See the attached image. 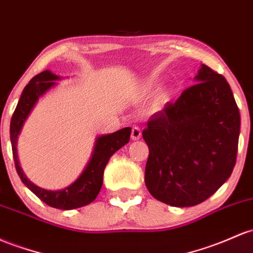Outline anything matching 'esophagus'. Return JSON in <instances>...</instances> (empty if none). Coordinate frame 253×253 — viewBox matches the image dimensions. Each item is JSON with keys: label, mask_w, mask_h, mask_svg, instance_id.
Returning <instances> with one entry per match:
<instances>
[{"label": "esophagus", "mask_w": 253, "mask_h": 253, "mask_svg": "<svg viewBox=\"0 0 253 253\" xmlns=\"http://www.w3.org/2000/svg\"><path fill=\"white\" fill-rule=\"evenodd\" d=\"M131 138L132 140H139L141 138V129L139 127L134 126L132 128V133H131Z\"/></svg>", "instance_id": "1"}]
</instances>
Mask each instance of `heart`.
I'll return each mask as SVG.
<instances>
[{"label":"heart","instance_id":"b5f03b06","mask_svg":"<svg viewBox=\"0 0 253 253\" xmlns=\"http://www.w3.org/2000/svg\"><path fill=\"white\" fill-rule=\"evenodd\" d=\"M155 90H156V86H155V85H150L149 87H148V91H149V92H154Z\"/></svg>","mask_w":253,"mask_h":253}]
</instances>
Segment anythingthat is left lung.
<instances>
[{"instance_id": "8db88e82", "label": "left lung", "mask_w": 253, "mask_h": 253, "mask_svg": "<svg viewBox=\"0 0 253 253\" xmlns=\"http://www.w3.org/2000/svg\"><path fill=\"white\" fill-rule=\"evenodd\" d=\"M194 80L143 131L146 187L157 201L177 208L207 201L227 181L240 134L239 109L227 80L205 65Z\"/></svg>"}]
</instances>
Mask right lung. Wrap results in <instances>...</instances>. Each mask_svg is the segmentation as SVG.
Segmentation results:
<instances>
[{
    "mask_svg": "<svg viewBox=\"0 0 253 253\" xmlns=\"http://www.w3.org/2000/svg\"><path fill=\"white\" fill-rule=\"evenodd\" d=\"M61 79L62 78L56 76L52 72L44 71L33 77L29 84L25 86L15 108V112L12 116V120H10V143H12L16 171L24 185H26L29 190H31L42 202L48 204L49 207L61 210H72L84 207V205L90 204L91 202L95 201L97 194L101 191L102 184H103L105 166L109 162L110 157L119 149L128 143L132 128L125 127V128L110 133V134H102L97 137L90 161L79 177L67 187L62 188V190L51 191L33 184L31 180L27 179L19 165L18 149H16L18 138L23 129L25 121L31 114L38 99L44 93L48 92L50 88L55 87L57 85V80Z\"/></svg>",
    "mask_w": 253,
    "mask_h": 253,
    "instance_id": "right-lung-1",
    "label": "right lung"
}]
</instances>
